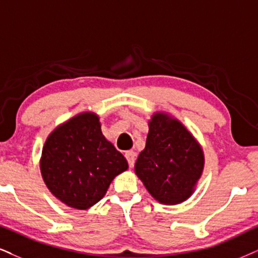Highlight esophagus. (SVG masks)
Masks as SVG:
<instances>
[{
  "instance_id": "34e87169",
  "label": "esophagus",
  "mask_w": 258,
  "mask_h": 258,
  "mask_svg": "<svg viewBox=\"0 0 258 258\" xmlns=\"http://www.w3.org/2000/svg\"><path fill=\"white\" fill-rule=\"evenodd\" d=\"M125 159L126 160H128V164H129V167H133L134 166V164H135V152H133V151H128V152H125Z\"/></svg>"
}]
</instances>
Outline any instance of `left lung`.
<instances>
[{
    "label": "left lung",
    "mask_w": 258,
    "mask_h": 258,
    "mask_svg": "<svg viewBox=\"0 0 258 258\" xmlns=\"http://www.w3.org/2000/svg\"><path fill=\"white\" fill-rule=\"evenodd\" d=\"M148 126L135 173L158 202L182 203L192 195L203 172L202 147L179 120L167 113L155 112Z\"/></svg>",
    "instance_id": "1"
}]
</instances>
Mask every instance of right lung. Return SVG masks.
<instances>
[{
  "instance_id": "obj_1",
  "label": "right lung",
  "mask_w": 258,
  "mask_h": 258,
  "mask_svg": "<svg viewBox=\"0 0 258 258\" xmlns=\"http://www.w3.org/2000/svg\"><path fill=\"white\" fill-rule=\"evenodd\" d=\"M125 170V158L105 139L93 112L79 113L57 126L41 152L40 172L47 189L75 209L99 202L113 178Z\"/></svg>"
}]
</instances>
